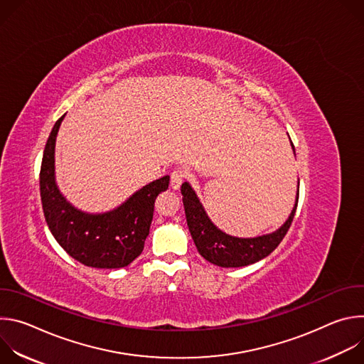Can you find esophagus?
Here are the masks:
<instances>
[{
    "mask_svg": "<svg viewBox=\"0 0 364 364\" xmlns=\"http://www.w3.org/2000/svg\"><path fill=\"white\" fill-rule=\"evenodd\" d=\"M187 173L183 170V168H176L173 173H171V188L173 190H178L186 178Z\"/></svg>",
    "mask_w": 364,
    "mask_h": 364,
    "instance_id": "esophagus-1",
    "label": "esophagus"
}]
</instances>
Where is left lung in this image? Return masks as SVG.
Instances as JSON below:
<instances>
[{"mask_svg":"<svg viewBox=\"0 0 364 364\" xmlns=\"http://www.w3.org/2000/svg\"><path fill=\"white\" fill-rule=\"evenodd\" d=\"M291 145L294 148L292 141ZM181 194L187 226L198 253L205 259V261L222 268L246 267L261 261V259L272 253L282 242L292 223L299 196L296 193L294 209L288 220L278 230L269 235L245 239L226 235L225 232L218 229L212 223L209 216L205 215L197 194L194 193L188 183H183Z\"/></svg>","mask_w":364,"mask_h":364,"instance_id":"obj_1","label":"left lung"}]
</instances>
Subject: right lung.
<instances>
[{
  "mask_svg": "<svg viewBox=\"0 0 364 364\" xmlns=\"http://www.w3.org/2000/svg\"><path fill=\"white\" fill-rule=\"evenodd\" d=\"M63 118L48 135L40 168V197L47 226L80 264L99 269L128 267L144 249L155 198L168 188L170 176L144 186L111 212L90 215L77 210L59 191L55 178V146Z\"/></svg>",
  "mask_w": 364,
  "mask_h": 364,
  "instance_id": "add662e5",
  "label": "right lung"
}]
</instances>
